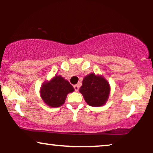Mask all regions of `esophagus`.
Instances as JSON below:
<instances>
[{"label": "esophagus", "mask_w": 153, "mask_h": 153, "mask_svg": "<svg viewBox=\"0 0 153 153\" xmlns=\"http://www.w3.org/2000/svg\"><path fill=\"white\" fill-rule=\"evenodd\" d=\"M74 90H75V91H76V92L79 91V85H74Z\"/></svg>", "instance_id": "1"}]
</instances>
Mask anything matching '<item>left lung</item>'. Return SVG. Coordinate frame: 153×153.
I'll use <instances>...</instances> for the list:
<instances>
[{
  "label": "left lung",
  "instance_id": "1",
  "mask_svg": "<svg viewBox=\"0 0 153 153\" xmlns=\"http://www.w3.org/2000/svg\"><path fill=\"white\" fill-rule=\"evenodd\" d=\"M111 86L103 76L91 73L83 78L79 92L82 94L88 105L98 107L104 105L108 101Z\"/></svg>",
  "mask_w": 153,
  "mask_h": 153
}]
</instances>
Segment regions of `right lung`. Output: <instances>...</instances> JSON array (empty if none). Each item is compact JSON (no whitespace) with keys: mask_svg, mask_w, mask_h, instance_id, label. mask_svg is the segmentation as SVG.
<instances>
[{"mask_svg":"<svg viewBox=\"0 0 153 153\" xmlns=\"http://www.w3.org/2000/svg\"><path fill=\"white\" fill-rule=\"evenodd\" d=\"M74 88L60 75H55L50 81H45L40 88V97L47 106L59 107L65 102L68 93Z\"/></svg>","mask_w":153,"mask_h":153,"instance_id":"add662e5","label":"right lung"}]
</instances>
